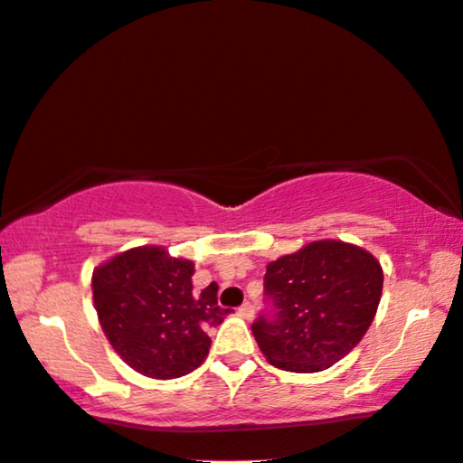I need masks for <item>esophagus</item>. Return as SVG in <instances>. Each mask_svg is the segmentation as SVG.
Instances as JSON below:
<instances>
[{
    "instance_id": "esophagus-1",
    "label": "esophagus",
    "mask_w": 463,
    "mask_h": 463,
    "mask_svg": "<svg viewBox=\"0 0 463 463\" xmlns=\"http://www.w3.org/2000/svg\"><path fill=\"white\" fill-rule=\"evenodd\" d=\"M253 306L251 303H243V306L239 307V316L241 318H245V320H253Z\"/></svg>"
}]
</instances>
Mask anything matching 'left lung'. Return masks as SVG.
Masks as SVG:
<instances>
[{"label": "left lung", "instance_id": "1", "mask_svg": "<svg viewBox=\"0 0 463 463\" xmlns=\"http://www.w3.org/2000/svg\"><path fill=\"white\" fill-rule=\"evenodd\" d=\"M383 266L364 247L336 239L312 241L266 266L264 287L276 309L260 316L253 336L280 370L312 374L335 365L374 320Z\"/></svg>", "mask_w": 463, "mask_h": 463}]
</instances>
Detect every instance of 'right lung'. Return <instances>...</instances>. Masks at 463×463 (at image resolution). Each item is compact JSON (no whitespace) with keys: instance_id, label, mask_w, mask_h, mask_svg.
<instances>
[{"instance_id":"obj_1","label":"right lung","mask_w":463,"mask_h":463,"mask_svg":"<svg viewBox=\"0 0 463 463\" xmlns=\"http://www.w3.org/2000/svg\"><path fill=\"white\" fill-rule=\"evenodd\" d=\"M195 264L165 247L116 253L91 276L103 335L124 364L147 378L170 381L199 368L210 351L208 328L231 309L218 306V285L193 293Z\"/></svg>"}]
</instances>
